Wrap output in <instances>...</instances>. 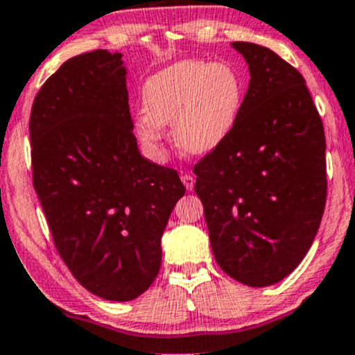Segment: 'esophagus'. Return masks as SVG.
Returning <instances> with one entry per match:
<instances>
[{"label": "esophagus", "instance_id": "34e87169", "mask_svg": "<svg viewBox=\"0 0 355 355\" xmlns=\"http://www.w3.org/2000/svg\"><path fill=\"white\" fill-rule=\"evenodd\" d=\"M182 182H184V185H185V189H187V191H192V189H194L196 180H194V177H192L191 173L182 175Z\"/></svg>", "mask_w": 355, "mask_h": 355}]
</instances>
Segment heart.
I'll return each instance as SVG.
<instances>
[{
  "instance_id": "heart-1",
  "label": "heart",
  "mask_w": 355,
  "mask_h": 355,
  "mask_svg": "<svg viewBox=\"0 0 355 355\" xmlns=\"http://www.w3.org/2000/svg\"><path fill=\"white\" fill-rule=\"evenodd\" d=\"M244 103V84L228 63L184 60L149 77L142 87L144 114L135 134L155 159L163 157V127L173 123L175 144L202 156L227 141Z\"/></svg>"
}]
</instances>
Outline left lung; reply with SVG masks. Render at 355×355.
I'll return each instance as SVG.
<instances>
[{
    "label": "left lung",
    "mask_w": 355,
    "mask_h": 355,
    "mask_svg": "<svg viewBox=\"0 0 355 355\" xmlns=\"http://www.w3.org/2000/svg\"><path fill=\"white\" fill-rule=\"evenodd\" d=\"M249 89L227 141L194 166L218 266L249 287L292 273L313 244L327 202V141L299 70L252 42H232Z\"/></svg>",
    "instance_id": "left-lung-1"
}]
</instances>
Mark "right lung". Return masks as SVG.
<instances>
[{"label": "right lung", "mask_w": 355, "mask_h": 355, "mask_svg": "<svg viewBox=\"0 0 355 355\" xmlns=\"http://www.w3.org/2000/svg\"><path fill=\"white\" fill-rule=\"evenodd\" d=\"M125 75L120 53L73 56L39 89L28 121L32 184L56 250L82 287L116 302L151 287L185 194L173 168L139 153Z\"/></svg>", "instance_id": "1"}]
</instances>
